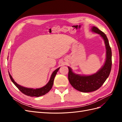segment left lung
Returning a JSON list of instances; mask_svg holds the SVG:
<instances>
[{
    "label": "left lung",
    "instance_id": "1",
    "mask_svg": "<svg viewBox=\"0 0 122 122\" xmlns=\"http://www.w3.org/2000/svg\"><path fill=\"white\" fill-rule=\"evenodd\" d=\"M92 30L99 34L104 40L106 49V59L104 66L97 73L90 76L75 74L68 67V79L70 84L76 90L84 93L94 92L99 89L109 76L112 66V49L106 35L95 26L92 28Z\"/></svg>",
    "mask_w": 122,
    "mask_h": 122
}]
</instances>
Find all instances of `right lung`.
<instances>
[{
	"label": "right lung",
	"mask_w": 122,
	"mask_h": 122,
	"mask_svg": "<svg viewBox=\"0 0 122 122\" xmlns=\"http://www.w3.org/2000/svg\"><path fill=\"white\" fill-rule=\"evenodd\" d=\"M60 69V68L56 69L55 71L52 73V75L50 77V79L49 81L48 82V83L45 86H44L41 88H36V89H33V88H29L22 86L18 84L13 79L12 76L10 75V74H9V76L10 77V80H12V81L13 82V83L15 85V86L19 89L22 93L24 94L25 95H27L28 96L30 97H39L40 96H42L44 95H45L47 93L50 91V90L52 88L53 82H54V79L55 78V76L56 75L57 71L58 70Z\"/></svg>",
	"instance_id": "1"
}]
</instances>
